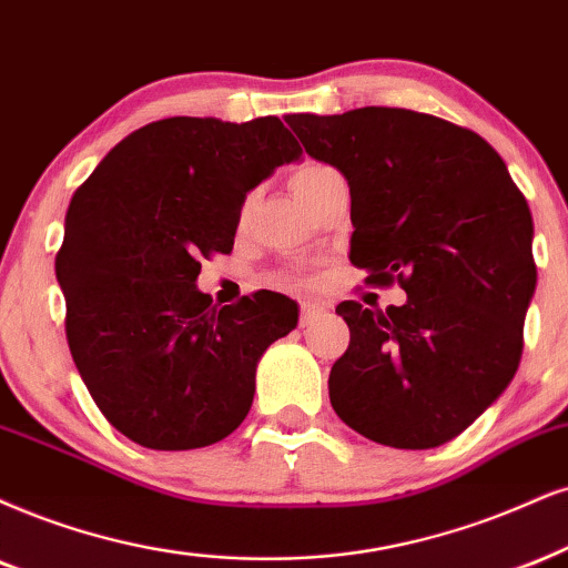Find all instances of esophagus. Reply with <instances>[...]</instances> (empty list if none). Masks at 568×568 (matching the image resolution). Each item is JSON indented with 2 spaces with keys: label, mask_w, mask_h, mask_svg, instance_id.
<instances>
[{
  "label": "esophagus",
  "mask_w": 568,
  "mask_h": 568,
  "mask_svg": "<svg viewBox=\"0 0 568 568\" xmlns=\"http://www.w3.org/2000/svg\"><path fill=\"white\" fill-rule=\"evenodd\" d=\"M324 313H326L324 303H313V300L300 303V326H311L313 321H316L318 316H324Z\"/></svg>",
  "instance_id": "34e87169"
}]
</instances>
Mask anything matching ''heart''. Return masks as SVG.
I'll return each instance as SVG.
<instances>
[{
    "label": "heart",
    "mask_w": 568,
    "mask_h": 568,
    "mask_svg": "<svg viewBox=\"0 0 568 568\" xmlns=\"http://www.w3.org/2000/svg\"><path fill=\"white\" fill-rule=\"evenodd\" d=\"M324 171H326V165H316V163L303 165L295 173V179H292V186H295V192H297L300 186H305L307 181L316 179L318 173H324ZM247 210H250V202H244V215H247ZM278 284H284V286H303L305 278L297 276V273H284V276H278Z\"/></svg>",
    "instance_id": "obj_1"
}]
</instances>
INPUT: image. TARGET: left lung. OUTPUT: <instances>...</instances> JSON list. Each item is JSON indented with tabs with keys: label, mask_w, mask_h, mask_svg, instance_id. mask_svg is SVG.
Returning a JSON list of instances; mask_svg holds the SVG:
<instances>
[{
	"label": "left lung",
	"mask_w": 568,
	"mask_h": 568,
	"mask_svg": "<svg viewBox=\"0 0 568 568\" xmlns=\"http://www.w3.org/2000/svg\"><path fill=\"white\" fill-rule=\"evenodd\" d=\"M305 152L349 186V261L405 305H337L349 345L332 408L363 437L429 450L458 437L519 368L535 295L531 213L485 139L403 108L286 115Z\"/></svg>",
	"instance_id": "1"
}]
</instances>
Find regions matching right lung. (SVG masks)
<instances>
[{"label":"right lung","mask_w":568,"mask_h":568,"mask_svg":"<svg viewBox=\"0 0 568 568\" xmlns=\"http://www.w3.org/2000/svg\"><path fill=\"white\" fill-rule=\"evenodd\" d=\"M303 155L278 118H165L115 144L75 189L54 273L65 337L102 416L150 450H194L250 413L255 368L297 326L261 290L213 305L202 257L234 247L244 197Z\"/></svg>","instance_id":"obj_1"}]
</instances>
